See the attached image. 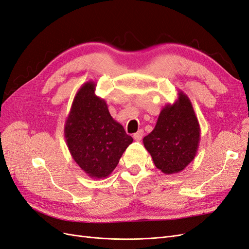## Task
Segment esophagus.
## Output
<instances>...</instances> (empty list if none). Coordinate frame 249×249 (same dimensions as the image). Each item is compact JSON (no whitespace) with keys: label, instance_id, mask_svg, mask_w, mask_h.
Returning <instances> with one entry per match:
<instances>
[{"label":"esophagus","instance_id":"esophagus-1","mask_svg":"<svg viewBox=\"0 0 249 249\" xmlns=\"http://www.w3.org/2000/svg\"><path fill=\"white\" fill-rule=\"evenodd\" d=\"M133 137H134V139L136 140V141H140L142 139V137H143V130H139L137 133H135L133 135Z\"/></svg>","mask_w":249,"mask_h":249}]
</instances>
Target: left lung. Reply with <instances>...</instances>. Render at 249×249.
<instances>
[{"label":"left lung","mask_w":249,"mask_h":249,"mask_svg":"<svg viewBox=\"0 0 249 249\" xmlns=\"http://www.w3.org/2000/svg\"><path fill=\"white\" fill-rule=\"evenodd\" d=\"M199 140V123L191 101L178 90L177 101L161 110L155 129L143 138V144L155 166L165 175H173L194 160Z\"/></svg>","instance_id":"8db88e82"}]
</instances>
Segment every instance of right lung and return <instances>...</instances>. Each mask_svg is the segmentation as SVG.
<instances>
[{
	"label": "right lung",
	"instance_id": "1",
	"mask_svg": "<svg viewBox=\"0 0 249 249\" xmlns=\"http://www.w3.org/2000/svg\"><path fill=\"white\" fill-rule=\"evenodd\" d=\"M96 84L88 81L78 90L64 124L70 153L89 178H108L133 138L113 119L107 103L95 94Z\"/></svg>",
	"mask_w": 249,
	"mask_h": 249
}]
</instances>
